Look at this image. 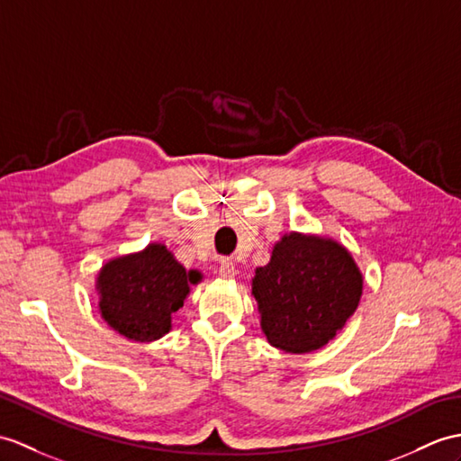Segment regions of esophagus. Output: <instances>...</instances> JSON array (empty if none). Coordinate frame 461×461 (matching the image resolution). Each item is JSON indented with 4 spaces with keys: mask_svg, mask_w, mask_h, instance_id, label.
Masks as SVG:
<instances>
[{
    "mask_svg": "<svg viewBox=\"0 0 461 461\" xmlns=\"http://www.w3.org/2000/svg\"><path fill=\"white\" fill-rule=\"evenodd\" d=\"M220 275L223 276V279H231V276L235 275V265L230 259H223L220 263Z\"/></svg>",
    "mask_w": 461,
    "mask_h": 461,
    "instance_id": "1",
    "label": "esophagus"
}]
</instances>
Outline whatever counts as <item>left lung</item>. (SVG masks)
Here are the masks:
<instances>
[{"instance_id":"obj_1","label":"left lung","mask_w":461,"mask_h":461,"mask_svg":"<svg viewBox=\"0 0 461 461\" xmlns=\"http://www.w3.org/2000/svg\"><path fill=\"white\" fill-rule=\"evenodd\" d=\"M361 291V271L344 245L296 231L275 243L271 261L253 276L263 334L286 353H310L334 339Z\"/></svg>"}]
</instances>
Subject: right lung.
Instances as JSON below:
<instances>
[{"mask_svg":"<svg viewBox=\"0 0 461 461\" xmlns=\"http://www.w3.org/2000/svg\"><path fill=\"white\" fill-rule=\"evenodd\" d=\"M200 279L198 271H186L163 243H149L143 251L102 267L95 281L102 318L127 339H158L170 330L190 285Z\"/></svg>","mask_w":461,"mask_h":461,"instance_id":"obj_1","label":"right lung"}]
</instances>
